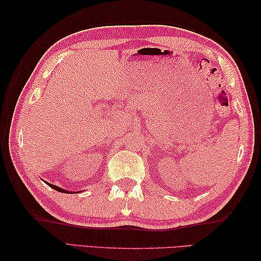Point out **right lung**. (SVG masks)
<instances>
[{
    "mask_svg": "<svg viewBox=\"0 0 261 261\" xmlns=\"http://www.w3.org/2000/svg\"><path fill=\"white\" fill-rule=\"evenodd\" d=\"M47 184L50 186L51 188H54L55 191H58V192H62V193H69L68 191H65V190H63V188H60V187H58V186H56V185H53V184H49V182H47ZM73 193V192H71Z\"/></svg>",
    "mask_w": 261,
    "mask_h": 261,
    "instance_id": "1",
    "label": "right lung"
}]
</instances>
